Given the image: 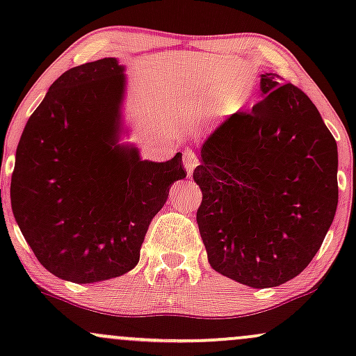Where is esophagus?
<instances>
[{"label": "esophagus", "instance_id": "34e87169", "mask_svg": "<svg viewBox=\"0 0 356 356\" xmlns=\"http://www.w3.org/2000/svg\"><path fill=\"white\" fill-rule=\"evenodd\" d=\"M182 162H184V167H186V170H187V175H191L192 170L199 165V155L195 154V150L186 149L182 154Z\"/></svg>", "mask_w": 356, "mask_h": 356}]
</instances>
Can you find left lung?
<instances>
[{"label": "left lung", "instance_id": "left-lung-1", "mask_svg": "<svg viewBox=\"0 0 356 356\" xmlns=\"http://www.w3.org/2000/svg\"><path fill=\"white\" fill-rule=\"evenodd\" d=\"M263 100L201 145L197 226L212 269L273 288L312 263L338 206L337 142L305 92L261 75Z\"/></svg>", "mask_w": 356, "mask_h": 356}]
</instances>
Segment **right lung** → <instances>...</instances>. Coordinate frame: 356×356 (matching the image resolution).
I'll use <instances>...</instances> for the list:
<instances>
[{"mask_svg":"<svg viewBox=\"0 0 356 356\" xmlns=\"http://www.w3.org/2000/svg\"><path fill=\"white\" fill-rule=\"evenodd\" d=\"M125 67L102 58L70 68L28 118L16 149L11 209L51 275L87 284L137 266L150 220L186 177L182 154L142 161L120 144Z\"/></svg>","mask_w":356,"mask_h":356,"instance_id":"add662e5","label":"right lung"}]
</instances>
